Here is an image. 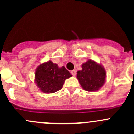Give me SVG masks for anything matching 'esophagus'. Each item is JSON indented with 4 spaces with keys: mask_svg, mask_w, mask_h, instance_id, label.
Here are the masks:
<instances>
[{
    "mask_svg": "<svg viewBox=\"0 0 134 134\" xmlns=\"http://www.w3.org/2000/svg\"><path fill=\"white\" fill-rule=\"evenodd\" d=\"M71 73L72 74V76H76V71L75 70H72V71H71Z\"/></svg>",
    "mask_w": 134,
    "mask_h": 134,
    "instance_id": "34e87169",
    "label": "esophagus"
}]
</instances>
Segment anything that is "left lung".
Segmentation results:
<instances>
[{
	"label": "left lung",
	"instance_id": "obj_1",
	"mask_svg": "<svg viewBox=\"0 0 134 134\" xmlns=\"http://www.w3.org/2000/svg\"><path fill=\"white\" fill-rule=\"evenodd\" d=\"M82 70L77 72V78L83 90L94 91L99 90L105 82L106 71L100 65L89 60L82 66Z\"/></svg>",
	"mask_w": 134,
	"mask_h": 134
}]
</instances>
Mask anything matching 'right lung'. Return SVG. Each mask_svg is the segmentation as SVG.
<instances>
[{
  "mask_svg": "<svg viewBox=\"0 0 134 134\" xmlns=\"http://www.w3.org/2000/svg\"><path fill=\"white\" fill-rule=\"evenodd\" d=\"M36 82L43 93H53L62 88L66 78L72 76L64 67H58V65L51 61L40 65L35 74Z\"/></svg>",
  "mask_w": 134,
  "mask_h": 134,
  "instance_id": "1",
  "label": "right lung"
}]
</instances>
